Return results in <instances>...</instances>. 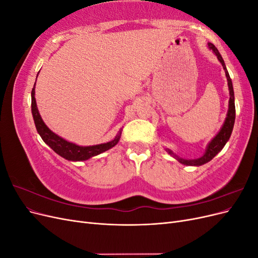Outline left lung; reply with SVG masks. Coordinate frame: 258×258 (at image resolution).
Wrapping results in <instances>:
<instances>
[{"mask_svg": "<svg viewBox=\"0 0 258 258\" xmlns=\"http://www.w3.org/2000/svg\"><path fill=\"white\" fill-rule=\"evenodd\" d=\"M209 48L212 49L214 51V53L217 56V59L220 60V62L222 63L225 73H226V77H227V82H228V88H229V95H230V99H229V108H228V113H227V117H226V120L223 124V127L221 129V131L218 132L217 136L211 141L207 147V151L205 153V155L202 157L198 158V159H183V158H176L179 162L183 163V165L186 166H201L205 165L206 162L210 161L211 159H213L216 154L220 153L222 151V148L225 146V144L227 143V141L229 140L231 132H232V128H233V123H235V118H236V107H235V93H233V88H232V83H231V79L228 74L227 69H226L225 62L221 56L220 51L217 50V48L212 43H209ZM169 154L173 155L172 152L169 151ZM176 157V156H174Z\"/></svg>", "mask_w": 258, "mask_h": 258, "instance_id": "8db88e82", "label": "left lung"}]
</instances>
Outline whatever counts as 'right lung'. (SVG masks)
Masks as SVG:
<instances>
[{
  "mask_svg": "<svg viewBox=\"0 0 258 258\" xmlns=\"http://www.w3.org/2000/svg\"><path fill=\"white\" fill-rule=\"evenodd\" d=\"M34 87L32 88V92H31V97H32V102H31V108H32V115L33 119L35 122V127L38 134H40L43 141L49 145L52 150L56 152L61 157H63L68 160L72 161H82V160H87L92 156H97L101 153H103L107 150H110L113 146H115L119 141V138L121 132L117 136L113 141L107 142L104 144H99V145H93V146H79L73 143H70L62 138L54 135L51 130L48 129V127L44 123L42 117L38 113L37 106H36V101L34 97Z\"/></svg>",
  "mask_w": 258,
  "mask_h": 258,
  "instance_id": "add662e5",
  "label": "right lung"
}]
</instances>
